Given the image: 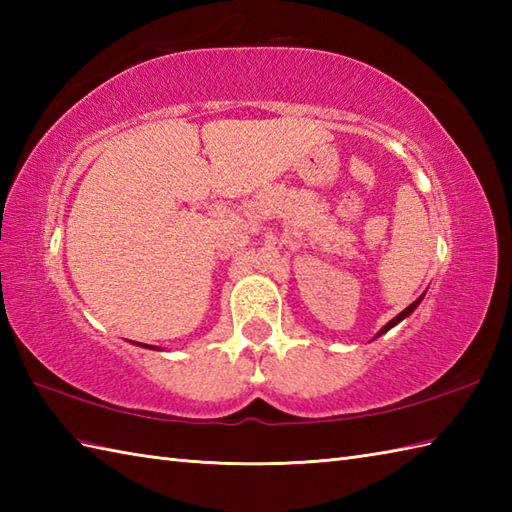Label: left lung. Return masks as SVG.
<instances>
[{
  "label": "left lung",
  "instance_id": "left-lung-1",
  "mask_svg": "<svg viewBox=\"0 0 512 512\" xmlns=\"http://www.w3.org/2000/svg\"><path fill=\"white\" fill-rule=\"evenodd\" d=\"M420 299H422V297H420ZM420 299H418V301H413V303H411V306H409V308H405V310H402V312H400V314H398V317H394V319H391V321H389V323H387V325H385V328H383V330H380V332H378V336H380V334H383V332H387V330H389V328H394V325H396V323H400V321H402V319H405V317H409V314H411V312H413V310H416V308H418V303H420Z\"/></svg>",
  "mask_w": 512,
  "mask_h": 512
}]
</instances>
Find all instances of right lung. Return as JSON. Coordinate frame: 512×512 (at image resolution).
<instances>
[{"label":"right lung","instance_id":"right-lung-1","mask_svg":"<svg viewBox=\"0 0 512 512\" xmlns=\"http://www.w3.org/2000/svg\"><path fill=\"white\" fill-rule=\"evenodd\" d=\"M145 347H149V345H145Z\"/></svg>","mask_w":512,"mask_h":512}]
</instances>
